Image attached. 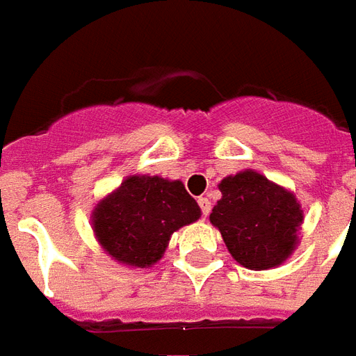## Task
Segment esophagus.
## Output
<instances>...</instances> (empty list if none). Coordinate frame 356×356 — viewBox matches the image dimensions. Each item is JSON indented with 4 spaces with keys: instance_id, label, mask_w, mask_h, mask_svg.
I'll list each match as a JSON object with an SVG mask.
<instances>
[{
    "instance_id": "esophagus-1",
    "label": "esophagus",
    "mask_w": 356,
    "mask_h": 356,
    "mask_svg": "<svg viewBox=\"0 0 356 356\" xmlns=\"http://www.w3.org/2000/svg\"><path fill=\"white\" fill-rule=\"evenodd\" d=\"M199 207H201V213H203V216H209V213H211V201L207 197H199L197 199Z\"/></svg>"
}]
</instances>
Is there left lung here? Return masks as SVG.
<instances>
[{
    "label": "left lung",
    "mask_w": 356,
    "mask_h": 356,
    "mask_svg": "<svg viewBox=\"0 0 356 356\" xmlns=\"http://www.w3.org/2000/svg\"><path fill=\"white\" fill-rule=\"evenodd\" d=\"M211 213L230 254L251 270H268L286 261L299 243L303 209L291 191L254 170L226 176Z\"/></svg>",
    "instance_id": "left-lung-1"
}]
</instances>
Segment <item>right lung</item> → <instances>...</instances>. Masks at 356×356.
<instances>
[{"instance_id":"1","label":"right lung","mask_w":356,"mask_h":356,"mask_svg":"<svg viewBox=\"0 0 356 356\" xmlns=\"http://www.w3.org/2000/svg\"><path fill=\"white\" fill-rule=\"evenodd\" d=\"M199 216L197 201L180 180L136 174L97 203L92 226L105 253L132 268H145L161 261L174 232Z\"/></svg>"}]
</instances>
